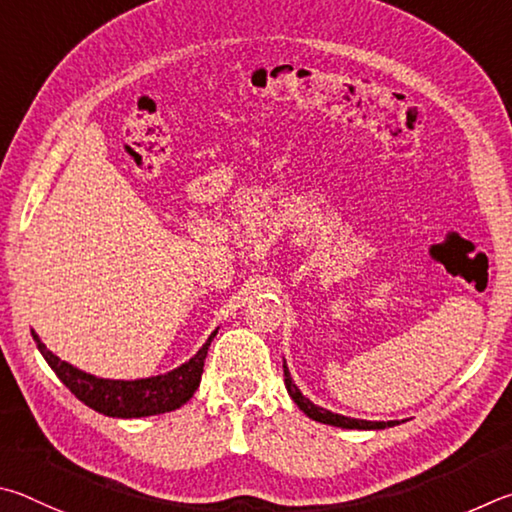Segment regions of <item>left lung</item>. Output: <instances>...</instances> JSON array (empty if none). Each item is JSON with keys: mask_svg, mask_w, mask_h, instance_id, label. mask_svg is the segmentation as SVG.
Masks as SVG:
<instances>
[{"mask_svg": "<svg viewBox=\"0 0 512 512\" xmlns=\"http://www.w3.org/2000/svg\"><path fill=\"white\" fill-rule=\"evenodd\" d=\"M283 378H285V389H288L290 398H292L294 402H297V407L303 411V414H306V416L312 418V420H317V423L333 425V427H342V429H384V427L398 425V420H387V423H378V420L348 418V416L333 414V411H328V409H324V407L315 405V402L303 396L297 384L292 382V375H290L288 364H285V362H283Z\"/></svg>", "mask_w": 512, "mask_h": 512, "instance_id": "1", "label": "left lung"}]
</instances>
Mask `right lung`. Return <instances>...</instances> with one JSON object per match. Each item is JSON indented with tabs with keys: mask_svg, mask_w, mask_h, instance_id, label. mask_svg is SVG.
Wrapping results in <instances>:
<instances>
[{
	"mask_svg": "<svg viewBox=\"0 0 512 512\" xmlns=\"http://www.w3.org/2000/svg\"><path fill=\"white\" fill-rule=\"evenodd\" d=\"M215 333H218V330H213L209 339H206L200 351H197L191 360L164 375H152V378L141 380H105L80 371L65 360H60L58 355H53L49 348L40 342L35 330H31L35 344H38V351L42 353L44 360H47L53 373L58 375L60 382L65 384L80 402H85L89 409L112 418H143L166 414V411H175L182 407L184 402L191 400L195 389L200 387L204 360Z\"/></svg>",
	"mask_w": 512,
	"mask_h": 512,
	"instance_id": "right-lung-1",
	"label": "right lung"
}]
</instances>
